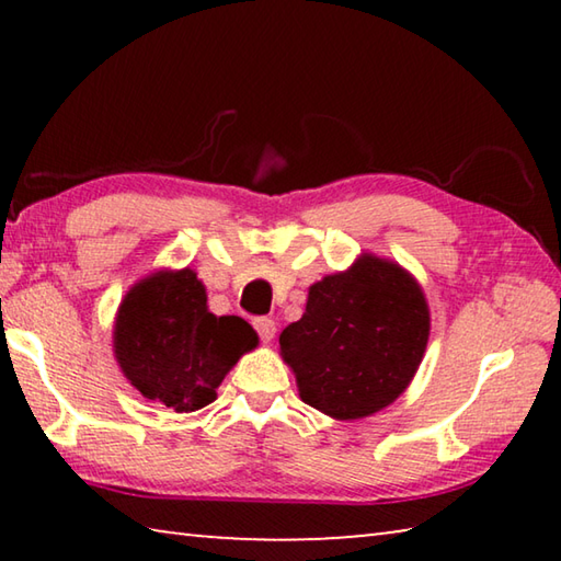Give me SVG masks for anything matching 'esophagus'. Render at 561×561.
I'll return each mask as SVG.
<instances>
[{
  "label": "esophagus",
  "instance_id": "obj_1",
  "mask_svg": "<svg viewBox=\"0 0 561 561\" xmlns=\"http://www.w3.org/2000/svg\"><path fill=\"white\" fill-rule=\"evenodd\" d=\"M254 329H257V334L262 336L264 344H270L274 334H277V324H274V319H267V317L254 321Z\"/></svg>",
  "mask_w": 561,
  "mask_h": 561
}]
</instances>
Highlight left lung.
<instances>
[{"instance_id": "1", "label": "left lung", "mask_w": 561, "mask_h": 561, "mask_svg": "<svg viewBox=\"0 0 561 561\" xmlns=\"http://www.w3.org/2000/svg\"><path fill=\"white\" fill-rule=\"evenodd\" d=\"M428 336V299L413 274L360 252L348 270L311 284L301 319L279 334V356L304 403L358 421L411 386Z\"/></svg>"}]
</instances>
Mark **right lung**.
<instances>
[{"instance_id":"obj_1","label":"right lung","mask_w":561,"mask_h":561,"mask_svg":"<svg viewBox=\"0 0 561 561\" xmlns=\"http://www.w3.org/2000/svg\"><path fill=\"white\" fill-rule=\"evenodd\" d=\"M260 336L240 317L207 309L197 272L156 270L121 299L113 319V356L123 376L146 398L175 413L201 411Z\"/></svg>"}]
</instances>
